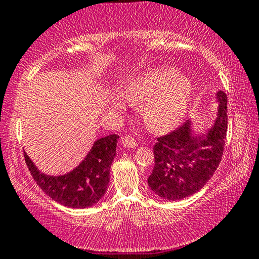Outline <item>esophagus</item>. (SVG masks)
I'll return each mask as SVG.
<instances>
[{
  "label": "esophagus",
  "instance_id": "1",
  "mask_svg": "<svg viewBox=\"0 0 259 259\" xmlns=\"http://www.w3.org/2000/svg\"><path fill=\"white\" fill-rule=\"evenodd\" d=\"M122 145L124 148H135L137 147V142H136V138L131 135H126L124 137L121 138Z\"/></svg>",
  "mask_w": 259,
  "mask_h": 259
}]
</instances>
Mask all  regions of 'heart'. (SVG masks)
<instances>
[{
    "instance_id": "heart-1",
    "label": "heart",
    "mask_w": 259,
    "mask_h": 259,
    "mask_svg": "<svg viewBox=\"0 0 259 259\" xmlns=\"http://www.w3.org/2000/svg\"><path fill=\"white\" fill-rule=\"evenodd\" d=\"M192 84L175 69L162 67L148 71L131 80L126 98L131 103H143V117L149 128L166 131L185 117L192 98Z\"/></svg>"
}]
</instances>
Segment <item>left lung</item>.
I'll return each instance as SVG.
<instances>
[{
    "label": "left lung",
    "mask_w": 259,
    "mask_h": 259,
    "mask_svg": "<svg viewBox=\"0 0 259 259\" xmlns=\"http://www.w3.org/2000/svg\"><path fill=\"white\" fill-rule=\"evenodd\" d=\"M218 116L205 135L193 136L191 121L161 136L154 145V168L148 185L167 200H180L204 187L222 161L228 131V98L218 92Z\"/></svg>",
    "instance_id": "1"
}]
</instances>
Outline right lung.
Segmentation results:
<instances>
[{
  "label": "right lung",
  "mask_w": 259,
  "mask_h": 259,
  "mask_svg": "<svg viewBox=\"0 0 259 259\" xmlns=\"http://www.w3.org/2000/svg\"><path fill=\"white\" fill-rule=\"evenodd\" d=\"M117 139V135L98 139L85 159L66 175L50 176L40 172L27 153H24L25 162L33 179L49 197L65 207L88 208L106 192Z\"/></svg>",
  "instance_id": "obj_1"
}]
</instances>
